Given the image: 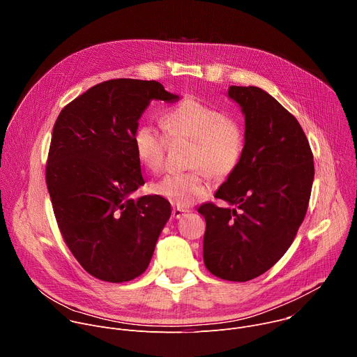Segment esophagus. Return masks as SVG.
Returning <instances> with one entry per match:
<instances>
[{"label": "esophagus", "instance_id": "34e87169", "mask_svg": "<svg viewBox=\"0 0 357 357\" xmlns=\"http://www.w3.org/2000/svg\"><path fill=\"white\" fill-rule=\"evenodd\" d=\"M188 209H181V208H174L172 209V218L174 219H181L185 213H188Z\"/></svg>", "mask_w": 357, "mask_h": 357}]
</instances>
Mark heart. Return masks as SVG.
<instances>
[{
    "mask_svg": "<svg viewBox=\"0 0 357 357\" xmlns=\"http://www.w3.org/2000/svg\"><path fill=\"white\" fill-rule=\"evenodd\" d=\"M161 124L165 134L152 124H138L132 134V148L145 169L158 172L164 165L167 137L169 141H192L186 158V165L192 169L168 174L151 183L152 193L178 208H188L208 195L209 183L205 172L222 181L230 176L241 162L245 149L243 128L212 105L195 97H185L162 113Z\"/></svg>",
    "mask_w": 357,
    "mask_h": 357,
    "instance_id": "b5f03b06",
    "label": "heart"
}]
</instances>
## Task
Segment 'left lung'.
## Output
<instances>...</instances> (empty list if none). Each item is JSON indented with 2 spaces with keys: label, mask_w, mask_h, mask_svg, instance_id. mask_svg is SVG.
I'll return each instance as SVG.
<instances>
[{
  "label": "left lung",
  "mask_w": 357,
  "mask_h": 357,
  "mask_svg": "<svg viewBox=\"0 0 357 357\" xmlns=\"http://www.w3.org/2000/svg\"><path fill=\"white\" fill-rule=\"evenodd\" d=\"M245 119V149L215 193L236 209L203 203V261L216 277L244 282L268 271L292 244L307 215L314 155L298 120L267 91L230 86Z\"/></svg>",
  "instance_id": "left-lung-1"
}]
</instances>
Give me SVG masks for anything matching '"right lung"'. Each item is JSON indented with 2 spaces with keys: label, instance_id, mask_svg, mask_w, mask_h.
I'll use <instances>...</instances> for the list:
<instances>
[{
  "label": "right lung",
  "instance_id": "obj_1",
  "mask_svg": "<svg viewBox=\"0 0 357 357\" xmlns=\"http://www.w3.org/2000/svg\"><path fill=\"white\" fill-rule=\"evenodd\" d=\"M178 98L155 80L112 79L76 97L56 119L47 192L66 245L97 280L131 281L154 254L171 205L158 195L131 197L145 183L132 134L152 100Z\"/></svg>",
  "mask_w": 357,
  "mask_h": 357
}]
</instances>
